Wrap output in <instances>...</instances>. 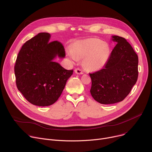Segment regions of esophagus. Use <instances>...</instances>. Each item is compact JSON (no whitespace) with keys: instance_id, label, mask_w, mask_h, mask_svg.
<instances>
[{"instance_id":"1","label":"esophagus","mask_w":152,"mask_h":152,"mask_svg":"<svg viewBox=\"0 0 152 152\" xmlns=\"http://www.w3.org/2000/svg\"><path fill=\"white\" fill-rule=\"evenodd\" d=\"M75 73H76L77 75H82L83 73L82 70L80 69H76L75 70Z\"/></svg>"}]
</instances>
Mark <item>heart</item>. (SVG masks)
<instances>
[{
	"label": "heart",
	"instance_id": "b5f03b06",
	"mask_svg": "<svg viewBox=\"0 0 152 152\" xmlns=\"http://www.w3.org/2000/svg\"><path fill=\"white\" fill-rule=\"evenodd\" d=\"M109 47L96 38H88L75 42L68 56L74 61L84 58L83 65L90 71H97L106 64L109 56Z\"/></svg>",
	"mask_w": 152,
	"mask_h": 152
}]
</instances>
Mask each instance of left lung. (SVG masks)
Here are the masks:
<instances>
[{
  "mask_svg": "<svg viewBox=\"0 0 152 152\" xmlns=\"http://www.w3.org/2000/svg\"><path fill=\"white\" fill-rule=\"evenodd\" d=\"M117 45L104 68L90 74V93L95 100L107 104L123 100L136 83L138 76V58L132 47L123 37L113 35Z\"/></svg>",
  "mask_w": 152,
  "mask_h": 152,
  "instance_id": "left-lung-1",
  "label": "left lung"
}]
</instances>
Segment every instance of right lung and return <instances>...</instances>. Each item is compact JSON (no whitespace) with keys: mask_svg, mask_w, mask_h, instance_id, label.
I'll return each mask as SVG.
<instances>
[{"mask_svg":"<svg viewBox=\"0 0 152 152\" xmlns=\"http://www.w3.org/2000/svg\"><path fill=\"white\" fill-rule=\"evenodd\" d=\"M50 37L41 32L26 41L14 67L18 90L29 102L39 106L55 103L73 72L55 62L57 57L65 58L66 52L61 42H50Z\"/></svg>","mask_w":152,"mask_h":152,"instance_id":"obj_1","label":"right lung"}]
</instances>
